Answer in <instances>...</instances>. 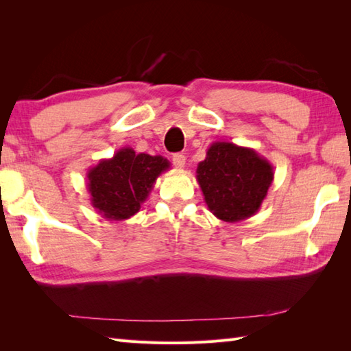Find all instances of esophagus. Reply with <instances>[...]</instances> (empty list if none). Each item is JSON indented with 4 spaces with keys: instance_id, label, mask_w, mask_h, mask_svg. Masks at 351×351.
Segmentation results:
<instances>
[{
    "instance_id": "34e87169",
    "label": "esophagus",
    "mask_w": 351,
    "mask_h": 351,
    "mask_svg": "<svg viewBox=\"0 0 351 351\" xmlns=\"http://www.w3.org/2000/svg\"><path fill=\"white\" fill-rule=\"evenodd\" d=\"M171 161H173V164L178 169H184L187 158H185V155H182V154H175L173 156H171Z\"/></svg>"
}]
</instances>
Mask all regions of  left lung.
Returning a JSON list of instances; mask_svg holds the SVG:
<instances>
[{
	"label": "left lung",
	"instance_id": "left-lung-1",
	"mask_svg": "<svg viewBox=\"0 0 351 351\" xmlns=\"http://www.w3.org/2000/svg\"><path fill=\"white\" fill-rule=\"evenodd\" d=\"M196 180L208 210L221 221L237 223L258 213L274 171L255 149L214 141L205 160L197 164Z\"/></svg>",
	"mask_w": 351,
	"mask_h": 351
}]
</instances>
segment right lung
Listing matches in <instances>:
<instances>
[{"instance_id": "right-lung-1", "label": "right lung", "mask_w": 351, "mask_h": 351, "mask_svg": "<svg viewBox=\"0 0 351 351\" xmlns=\"http://www.w3.org/2000/svg\"><path fill=\"white\" fill-rule=\"evenodd\" d=\"M170 169L161 155L136 154L122 147L87 170L90 204L107 220H128L140 211L158 176Z\"/></svg>"}]
</instances>
